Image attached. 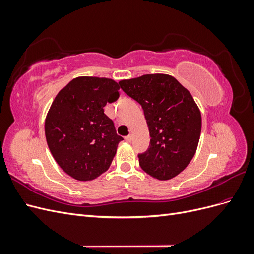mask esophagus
Returning a JSON list of instances; mask_svg holds the SVG:
<instances>
[{
	"label": "esophagus",
	"mask_w": 254,
	"mask_h": 254,
	"mask_svg": "<svg viewBox=\"0 0 254 254\" xmlns=\"http://www.w3.org/2000/svg\"><path fill=\"white\" fill-rule=\"evenodd\" d=\"M125 140H126V142H131L132 141V135H127L126 137H125Z\"/></svg>",
	"instance_id": "1"
}]
</instances>
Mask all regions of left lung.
<instances>
[{
	"mask_svg": "<svg viewBox=\"0 0 254 254\" xmlns=\"http://www.w3.org/2000/svg\"><path fill=\"white\" fill-rule=\"evenodd\" d=\"M125 93L139 103L147 122L150 144L137 155L142 170L170 180L193 159L201 132V113L188 89L167 74H146L121 80Z\"/></svg>",
	"mask_w": 254,
	"mask_h": 254,
	"instance_id": "obj_1",
	"label": "left lung"
}]
</instances>
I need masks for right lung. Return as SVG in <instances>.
Wrapping results in <instances>:
<instances>
[{"label":"right lung","mask_w":254,"mask_h":254,"mask_svg":"<svg viewBox=\"0 0 254 254\" xmlns=\"http://www.w3.org/2000/svg\"><path fill=\"white\" fill-rule=\"evenodd\" d=\"M117 81L80 76L59 91L45 118V137L57 164L72 178L90 181L110 167L123 137L104 113L120 96Z\"/></svg>","instance_id":"add662e5"}]
</instances>
